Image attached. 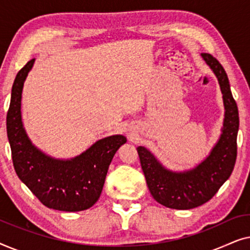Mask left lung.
Wrapping results in <instances>:
<instances>
[{"label": "left lung", "instance_id": "obj_1", "mask_svg": "<svg viewBox=\"0 0 250 250\" xmlns=\"http://www.w3.org/2000/svg\"><path fill=\"white\" fill-rule=\"evenodd\" d=\"M201 57L216 75L225 107L222 135L210 155L196 168L174 173L164 168L149 150L138 148L150 193L159 204L173 209H191L210 200L230 177L237 159L239 112L228 75L211 54L201 53Z\"/></svg>", "mask_w": 250, "mask_h": 250}]
</instances>
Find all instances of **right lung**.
Instances as JSON below:
<instances>
[{"label":"right lung","instance_id":"add662e5","mask_svg":"<svg viewBox=\"0 0 250 250\" xmlns=\"http://www.w3.org/2000/svg\"><path fill=\"white\" fill-rule=\"evenodd\" d=\"M34 60H29L17 74L6 115L13 167L44 206L63 211L87 209L100 197L112 157L126 138L108 136L70 160L53 159L36 149L22 127L20 112L23 82Z\"/></svg>","mask_w":250,"mask_h":250}]
</instances>
